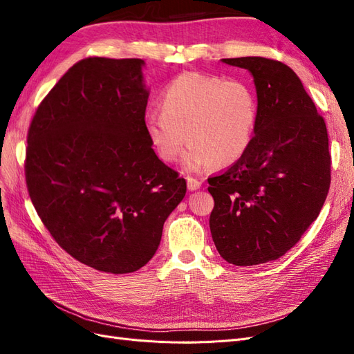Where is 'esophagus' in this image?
Masks as SVG:
<instances>
[{
	"instance_id": "1",
	"label": "esophagus",
	"mask_w": 354,
	"mask_h": 354,
	"mask_svg": "<svg viewBox=\"0 0 354 354\" xmlns=\"http://www.w3.org/2000/svg\"><path fill=\"white\" fill-rule=\"evenodd\" d=\"M186 180H187V189L189 190H198V189H201L202 183H201L199 180H196L194 177H187Z\"/></svg>"
}]
</instances>
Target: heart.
I'll list each match as a JSON object with an SVG mask.
<instances>
[{"label": "heart", "instance_id": "heart-1", "mask_svg": "<svg viewBox=\"0 0 354 354\" xmlns=\"http://www.w3.org/2000/svg\"><path fill=\"white\" fill-rule=\"evenodd\" d=\"M162 111L145 116L146 134L164 162L183 156L187 171L226 168L246 153L259 122V100L242 80L186 72L162 93Z\"/></svg>", "mask_w": 354, "mask_h": 354}]
</instances>
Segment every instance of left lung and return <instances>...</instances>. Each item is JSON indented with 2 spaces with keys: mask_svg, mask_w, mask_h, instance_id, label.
Here are the masks:
<instances>
[{
  "mask_svg": "<svg viewBox=\"0 0 354 354\" xmlns=\"http://www.w3.org/2000/svg\"><path fill=\"white\" fill-rule=\"evenodd\" d=\"M221 60L251 72L259 122L246 153L208 178L214 198L209 229L227 263L263 264L291 250L324 207L330 185L326 124L285 63Z\"/></svg>",
  "mask_w": 354,
  "mask_h": 354,
  "instance_id": "8db88e82",
  "label": "left lung"
}]
</instances>
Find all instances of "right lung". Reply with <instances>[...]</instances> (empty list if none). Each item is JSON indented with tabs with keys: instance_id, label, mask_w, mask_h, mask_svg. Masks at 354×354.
Returning <instances> with one entry per match:
<instances>
[{
	"instance_id": "right-lung-1",
	"label": "right lung",
	"mask_w": 354,
	"mask_h": 354,
	"mask_svg": "<svg viewBox=\"0 0 354 354\" xmlns=\"http://www.w3.org/2000/svg\"><path fill=\"white\" fill-rule=\"evenodd\" d=\"M145 60L88 57L63 75L28 131L25 176L41 221L93 269L131 273L155 255L186 180L145 128Z\"/></svg>"
}]
</instances>
